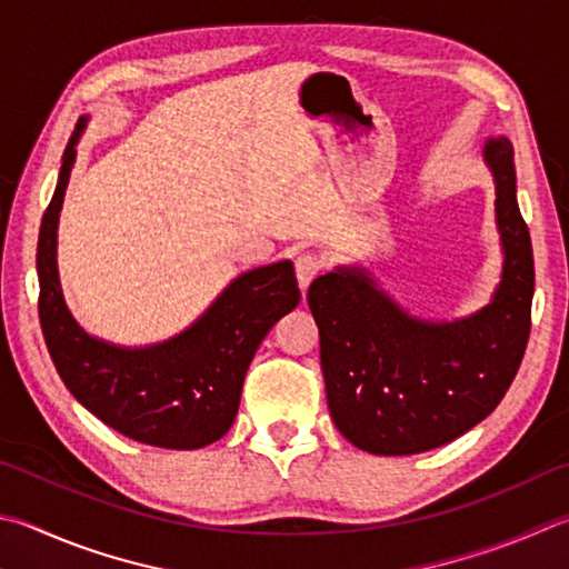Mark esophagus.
I'll return each mask as SVG.
<instances>
[{
  "label": "esophagus",
  "instance_id": "1",
  "mask_svg": "<svg viewBox=\"0 0 569 569\" xmlns=\"http://www.w3.org/2000/svg\"><path fill=\"white\" fill-rule=\"evenodd\" d=\"M320 271H323V258L318 253H301L296 258V278L301 288L311 283Z\"/></svg>",
  "mask_w": 569,
  "mask_h": 569
}]
</instances>
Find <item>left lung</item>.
Returning <instances> with one entry per match:
<instances>
[{
	"mask_svg": "<svg viewBox=\"0 0 569 569\" xmlns=\"http://www.w3.org/2000/svg\"><path fill=\"white\" fill-rule=\"evenodd\" d=\"M495 177L502 281L456 323L412 318L358 268L318 276L308 306L320 333L330 418L373 456H412L460 438L498 408L530 338L535 261L515 196L512 143H485Z\"/></svg>",
	"mask_w": 569,
	"mask_h": 569,
	"instance_id": "8db88e82",
	"label": "left lung"
}]
</instances>
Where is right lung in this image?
Wrapping results in <instances>:
<instances>
[{
	"mask_svg": "<svg viewBox=\"0 0 569 569\" xmlns=\"http://www.w3.org/2000/svg\"><path fill=\"white\" fill-rule=\"evenodd\" d=\"M79 119L61 157L57 191L37 243L39 323L71 396L121 436L147 446L193 450L229 432L256 348L278 318L301 301L291 261L241 273L191 328L167 343L117 348L71 318L57 273V223L77 157Z\"/></svg>",
	"mask_w": 569,
	"mask_h": 569,
	"instance_id": "add662e5",
	"label": "right lung"
}]
</instances>
